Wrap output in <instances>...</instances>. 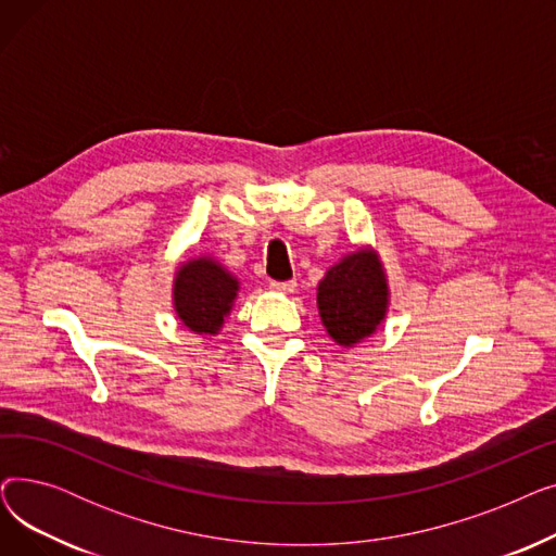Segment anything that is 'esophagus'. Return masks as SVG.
<instances>
[{
	"label": "esophagus",
	"instance_id": "1",
	"mask_svg": "<svg viewBox=\"0 0 556 556\" xmlns=\"http://www.w3.org/2000/svg\"><path fill=\"white\" fill-rule=\"evenodd\" d=\"M270 288L277 290V293H293L295 281L293 279H288V281H270Z\"/></svg>",
	"mask_w": 556,
	"mask_h": 556
}]
</instances>
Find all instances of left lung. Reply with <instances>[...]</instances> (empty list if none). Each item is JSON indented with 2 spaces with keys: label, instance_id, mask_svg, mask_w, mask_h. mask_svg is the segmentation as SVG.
Here are the masks:
<instances>
[{
  "label": "left lung",
  "instance_id": "left-lung-1",
  "mask_svg": "<svg viewBox=\"0 0 556 556\" xmlns=\"http://www.w3.org/2000/svg\"><path fill=\"white\" fill-rule=\"evenodd\" d=\"M388 281L371 250L346 254L317 286V308L329 336L354 346L371 336L388 311Z\"/></svg>",
  "mask_w": 556,
  "mask_h": 556
}]
</instances>
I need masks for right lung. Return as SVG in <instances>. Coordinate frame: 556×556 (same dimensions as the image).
I'll return each instance as SVG.
<instances>
[{
  "instance_id": "right-lung-1",
  "label": "right lung",
  "mask_w": 556,
  "mask_h": 556,
  "mask_svg": "<svg viewBox=\"0 0 556 556\" xmlns=\"http://www.w3.org/2000/svg\"><path fill=\"white\" fill-rule=\"evenodd\" d=\"M239 281L220 263L202 256L187 261L175 275L173 304L175 313L189 331L216 336L231 311Z\"/></svg>"
}]
</instances>
